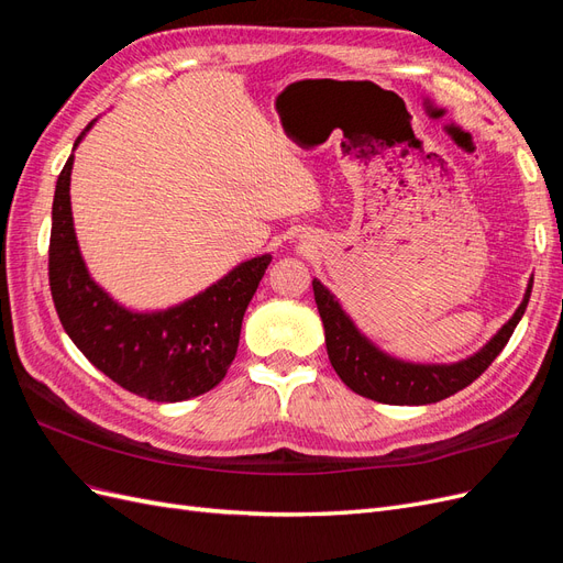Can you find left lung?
Returning <instances> with one entry per match:
<instances>
[{
    "mask_svg": "<svg viewBox=\"0 0 563 563\" xmlns=\"http://www.w3.org/2000/svg\"><path fill=\"white\" fill-rule=\"evenodd\" d=\"M314 302L327 335V352L331 366L352 391L366 399L395 406H422L437 404L455 395L457 389L474 383L503 352L509 335L521 321L528 298H531L533 277L528 279L526 294L515 314L503 323V329L488 343L470 354L467 360L453 364H413L380 350L368 340L352 317L343 310L340 300L319 279L312 282Z\"/></svg>",
    "mask_w": 563,
    "mask_h": 563,
    "instance_id": "1",
    "label": "left lung"
}]
</instances>
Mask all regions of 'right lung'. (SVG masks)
Listing matches in <instances>:
<instances>
[{
  "instance_id": "1",
  "label": "right lung",
  "mask_w": 563,
  "mask_h": 563,
  "mask_svg": "<svg viewBox=\"0 0 563 563\" xmlns=\"http://www.w3.org/2000/svg\"><path fill=\"white\" fill-rule=\"evenodd\" d=\"M93 124L79 133L75 150ZM73 164L75 155L56 183L48 244L51 296L65 333L98 371L139 397L174 404L213 389L240 347L244 312L272 255L240 263L166 310H131L96 284L84 263L73 223Z\"/></svg>"
}]
</instances>
